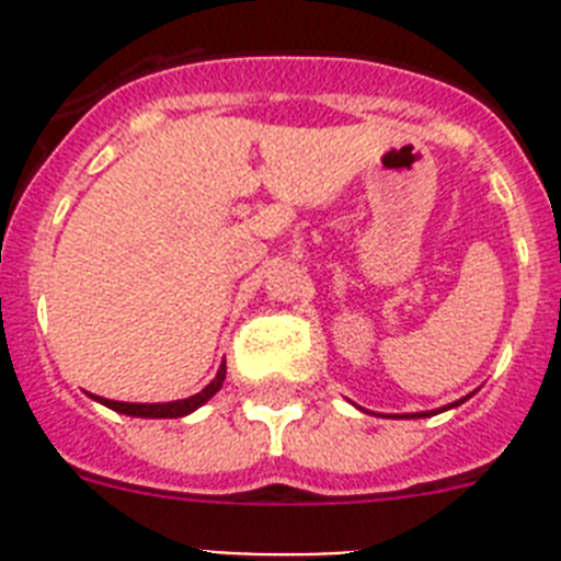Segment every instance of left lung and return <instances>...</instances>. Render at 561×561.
Here are the masks:
<instances>
[{"mask_svg":"<svg viewBox=\"0 0 561 561\" xmlns=\"http://www.w3.org/2000/svg\"><path fill=\"white\" fill-rule=\"evenodd\" d=\"M466 399H469V396H466ZM466 399H458V401H453V404H447V408H440V410H453V408H458V404H463ZM440 410H430V413H404V415H390V419H427V415H435V413H440Z\"/></svg>","mask_w":561,"mask_h":561,"instance_id":"left-lung-1","label":"left lung"}]
</instances>
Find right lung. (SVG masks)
<instances>
[{
  "label": "right lung",
  "mask_w": 561,
  "mask_h": 561,
  "mask_svg": "<svg viewBox=\"0 0 561 561\" xmlns=\"http://www.w3.org/2000/svg\"><path fill=\"white\" fill-rule=\"evenodd\" d=\"M227 376V362L219 365V374L216 379L207 385L202 393L187 396V399H176V401H162V404H137V401H112V399H101V396H92L95 401H101L103 408L114 410V413L123 415H134V419H182V415H191L193 410H199L205 401H210L213 396L219 393L221 385H225Z\"/></svg>",
  "instance_id": "obj_1"
}]
</instances>
